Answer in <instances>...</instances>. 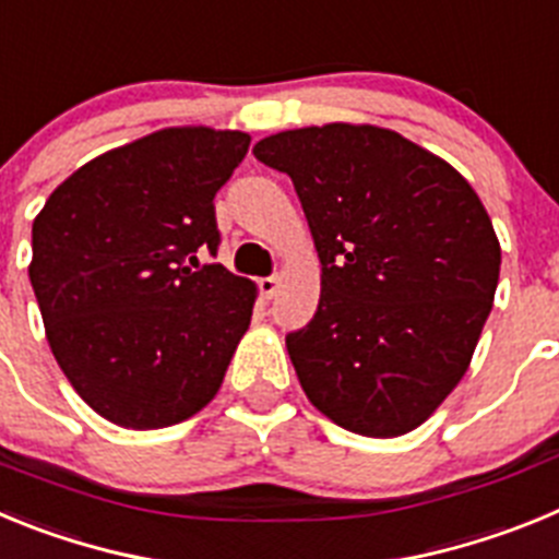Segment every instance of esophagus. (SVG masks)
I'll use <instances>...</instances> for the list:
<instances>
[{
    "instance_id": "1",
    "label": "esophagus",
    "mask_w": 559,
    "mask_h": 559,
    "mask_svg": "<svg viewBox=\"0 0 559 559\" xmlns=\"http://www.w3.org/2000/svg\"><path fill=\"white\" fill-rule=\"evenodd\" d=\"M276 290H280V276H263V280H260V294H263L265 299H274Z\"/></svg>"
}]
</instances>
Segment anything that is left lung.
<instances>
[{
  "label": "left lung",
  "instance_id": "1",
  "mask_svg": "<svg viewBox=\"0 0 559 559\" xmlns=\"http://www.w3.org/2000/svg\"><path fill=\"white\" fill-rule=\"evenodd\" d=\"M302 201L322 263L313 319L285 335L305 394L335 426L400 437L467 372L501 246L445 159L378 126L296 128L254 145Z\"/></svg>",
  "mask_w": 559,
  "mask_h": 559
}]
</instances>
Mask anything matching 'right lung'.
I'll use <instances>...</instances> for the list:
<instances>
[{
	"mask_svg": "<svg viewBox=\"0 0 559 559\" xmlns=\"http://www.w3.org/2000/svg\"><path fill=\"white\" fill-rule=\"evenodd\" d=\"M251 136L162 128L78 167L33 221L29 283L49 349L100 417L176 426L218 394L257 288L215 254V192Z\"/></svg>",
	"mask_w": 559,
	"mask_h": 559,
	"instance_id": "add662e5",
	"label": "right lung"
}]
</instances>
